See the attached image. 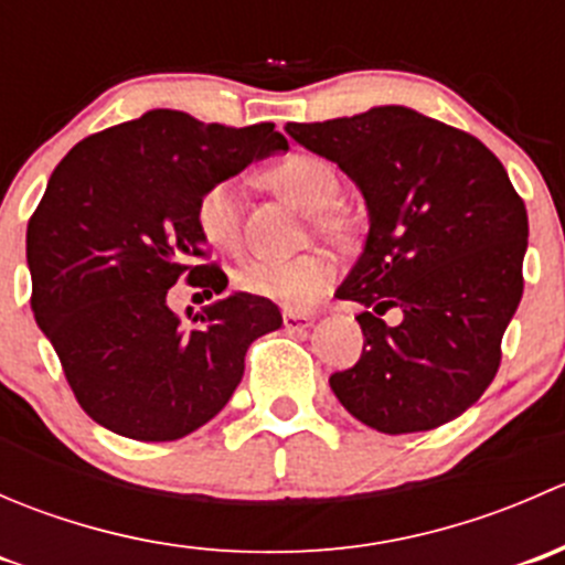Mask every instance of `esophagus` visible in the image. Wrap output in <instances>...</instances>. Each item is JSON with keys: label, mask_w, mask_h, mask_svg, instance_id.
Segmentation results:
<instances>
[{"label": "esophagus", "mask_w": 565, "mask_h": 565, "mask_svg": "<svg viewBox=\"0 0 565 565\" xmlns=\"http://www.w3.org/2000/svg\"><path fill=\"white\" fill-rule=\"evenodd\" d=\"M315 317L306 315V311H284V328L287 330H306L311 328Z\"/></svg>", "instance_id": "esophagus-1"}]
</instances>
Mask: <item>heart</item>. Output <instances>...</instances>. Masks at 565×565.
I'll use <instances>...</instances> for the list:
<instances>
[{
  "label": "heart",
  "mask_w": 565,
  "mask_h": 565,
  "mask_svg": "<svg viewBox=\"0 0 565 565\" xmlns=\"http://www.w3.org/2000/svg\"><path fill=\"white\" fill-rule=\"evenodd\" d=\"M267 182L281 193L292 196L300 207L315 213L317 232L328 237H341L347 232V218L335 213L344 177L330 158L319 152H289L265 172ZM199 232L213 248L235 250L243 243V199L241 182L235 177L215 180L199 193L193 207ZM339 276L335 259L328 250H306L298 256H259L237 270L235 281L243 292L270 300L284 309H306Z\"/></svg>",
  "instance_id": "heart-1"
}]
</instances>
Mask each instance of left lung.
Segmentation results:
<instances>
[{"instance_id": "1", "label": "left lung", "mask_w": 565, "mask_h": 565, "mask_svg": "<svg viewBox=\"0 0 565 565\" xmlns=\"http://www.w3.org/2000/svg\"><path fill=\"white\" fill-rule=\"evenodd\" d=\"M287 134L358 182L372 226L335 298L363 352L330 374L335 398L372 429L407 435L448 424L492 385L522 300L527 210L503 163L467 130L404 106L289 122ZM402 308L396 329L384 324Z\"/></svg>"}]
</instances>
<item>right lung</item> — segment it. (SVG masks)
<instances>
[{"mask_svg":"<svg viewBox=\"0 0 565 565\" xmlns=\"http://www.w3.org/2000/svg\"><path fill=\"white\" fill-rule=\"evenodd\" d=\"M287 150L273 122L226 128L172 108L78 141L26 226L32 315L95 424L141 443L191 435L243 380L250 341L281 328L270 300L235 292L182 322L177 281L218 295L193 207L210 182Z\"/></svg>","mask_w":565,"mask_h":565,"instance_id":"right-lung-1","label":"right lung"}]
</instances>
